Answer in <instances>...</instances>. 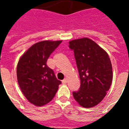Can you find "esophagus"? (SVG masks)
<instances>
[{
  "label": "esophagus",
  "mask_w": 129,
  "mask_h": 129,
  "mask_svg": "<svg viewBox=\"0 0 129 129\" xmlns=\"http://www.w3.org/2000/svg\"><path fill=\"white\" fill-rule=\"evenodd\" d=\"M67 82H68V81H67V79H64V80H62V83L63 84H66Z\"/></svg>",
  "instance_id": "esophagus-1"
}]
</instances>
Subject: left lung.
Returning a JSON list of instances; mask_svg holds the SVG:
<instances>
[{
	"mask_svg": "<svg viewBox=\"0 0 129 129\" xmlns=\"http://www.w3.org/2000/svg\"><path fill=\"white\" fill-rule=\"evenodd\" d=\"M74 51L81 84L73 92L76 102L84 108L99 104L106 95L112 82V68L108 53L89 38L69 42Z\"/></svg>",
	"mask_w": 129,
	"mask_h": 129,
	"instance_id": "left-lung-1",
	"label": "left lung"
}]
</instances>
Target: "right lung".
Returning a JSON list of instances; mask_svg holds the SVG:
<instances>
[{
	"label": "right lung",
	"instance_id": "1",
	"mask_svg": "<svg viewBox=\"0 0 129 129\" xmlns=\"http://www.w3.org/2000/svg\"><path fill=\"white\" fill-rule=\"evenodd\" d=\"M62 41H43L36 43L24 53L17 68V81L21 91L31 104L41 106L56 94L61 82L47 66L51 53Z\"/></svg>",
	"mask_w": 129,
	"mask_h": 129
}]
</instances>
